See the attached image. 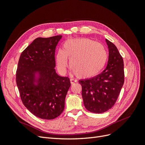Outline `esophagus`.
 Here are the masks:
<instances>
[{
  "label": "esophagus",
  "instance_id": "1",
  "mask_svg": "<svg viewBox=\"0 0 145 145\" xmlns=\"http://www.w3.org/2000/svg\"><path fill=\"white\" fill-rule=\"evenodd\" d=\"M70 82H71V83H72H72L77 82V80L75 79H73V78H71V79H70Z\"/></svg>",
  "mask_w": 145,
  "mask_h": 145
}]
</instances>
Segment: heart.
<instances>
[{"instance_id":"1","label":"heart","mask_w":145,"mask_h":145,"mask_svg":"<svg viewBox=\"0 0 145 145\" xmlns=\"http://www.w3.org/2000/svg\"><path fill=\"white\" fill-rule=\"evenodd\" d=\"M68 59L74 74L80 78H89L103 69L107 62L108 54L100 43L88 38H77L65 41L63 49L57 52L56 61L60 73L66 72Z\"/></svg>"}]
</instances>
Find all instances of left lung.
I'll list each match as a JSON object with an SVG mask.
<instances>
[{"label": "left lung", "mask_w": 145, "mask_h": 145, "mask_svg": "<svg viewBox=\"0 0 145 145\" xmlns=\"http://www.w3.org/2000/svg\"><path fill=\"white\" fill-rule=\"evenodd\" d=\"M109 57L106 68L99 75L78 82L85 107L94 113H103L111 109L117 100L124 83V64L116 45L108 39Z\"/></svg>", "instance_id": "1"}]
</instances>
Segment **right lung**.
Segmentation results:
<instances>
[{
  "mask_svg": "<svg viewBox=\"0 0 145 145\" xmlns=\"http://www.w3.org/2000/svg\"><path fill=\"white\" fill-rule=\"evenodd\" d=\"M62 36L38 37L22 52L16 83L22 101L33 114L52 120L63 111L71 86L68 77L56 72V48Z\"/></svg>",
  "mask_w": 145,
  "mask_h": 145,
  "instance_id": "add662e5",
  "label": "right lung"
}]
</instances>
